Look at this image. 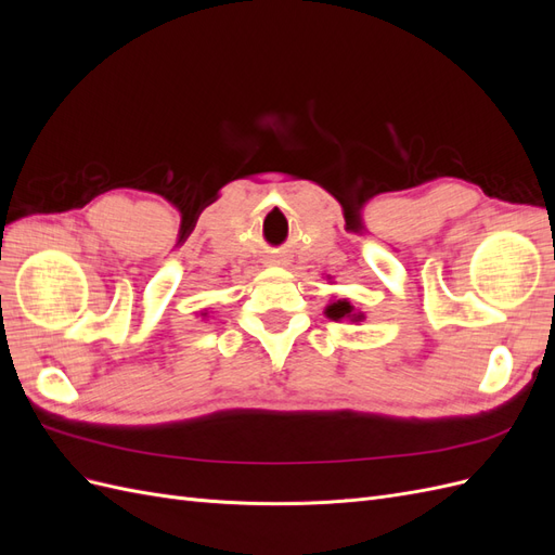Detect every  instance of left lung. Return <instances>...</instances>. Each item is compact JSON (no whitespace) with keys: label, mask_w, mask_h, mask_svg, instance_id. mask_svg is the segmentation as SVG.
<instances>
[{"label":"left lung","mask_w":555,"mask_h":555,"mask_svg":"<svg viewBox=\"0 0 555 555\" xmlns=\"http://www.w3.org/2000/svg\"><path fill=\"white\" fill-rule=\"evenodd\" d=\"M326 314L331 317V319H335V322H338V319H345V317H349L351 322H361L363 319V314L359 312V314H354V308H351V304L349 300H335V304H331L328 308H326Z\"/></svg>","instance_id":"1"}]
</instances>
